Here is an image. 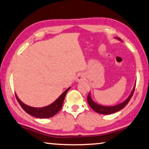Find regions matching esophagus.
<instances>
[{"mask_svg":"<svg viewBox=\"0 0 149 149\" xmlns=\"http://www.w3.org/2000/svg\"><path fill=\"white\" fill-rule=\"evenodd\" d=\"M85 79H86L85 74H82V73H80V74H79L78 75H77V76L76 77V81L79 82V81H84V80H85Z\"/></svg>","mask_w":149,"mask_h":149,"instance_id":"34e87169","label":"esophagus"}]
</instances>
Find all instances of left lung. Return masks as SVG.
<instances>
[{
    "label": "left lung",
    "instance_id": "1",
    "mask_svg": "<svg viewBox=\"0 0 149 149\" xmlns=\"http://www.w3.org/2000/svg\"><path fill=\"white\" fill-rule=\"evenodd\" d=\"M115 38L118 39L119 41H122V40L120 38H118V37H115ZM135 86H136V84L134 86V88H133L131 93H130V94L128 96L127 98H126L125 100L122 103L117 104V105L112 106H102L99 104H97L92 100V97H91L90 92L89 93L88 96V103L89 105H90V107L92 108L95 112L98 113V114H113V113H115L118 112V111L123 109V108L127 105L128 102H129L130 100L131 99V97L133 95V93H134Z\"/></svg>",
    "mask_w": 149,
    "mask_h": 149
}]
</instances>
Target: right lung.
<instances>
[{
  "instance_id": "add662e5",
  "label": "right lung",
  "mask_w": 149,
  "mask_h": 149,
  "mask_svg": "<svg viewBox=\"0 0 149 149\" xmlns=\"http://www.w3.org/2000/svg\"><path fill=\"white\" fill-rule=\"evenodd\" d=\"M70 89V87L68 88L65 92L62 93L60 95V96L56 100L53 102L52 104L41 108H35L26 105V104H24L18 97L17 94H15V96H16L17 101L19 102V103L21 105L22 108L27 114H30L31 116L39 118H51L55 116L61 110L62 105H63L64 99H65V97L66 96V94H67Z\"/></svg>"
}]
</instances>
